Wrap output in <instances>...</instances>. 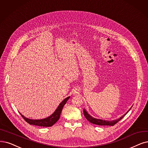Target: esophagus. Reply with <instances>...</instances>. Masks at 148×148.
I'll return each mask as SVG.
<instances>
[{"mask_svg": "<svg viewBox=\"0 0 148 148\" xmlns=\"http://www.w3.org/2000/svg\"><path fill=\"white\" fill-rule=\"evenodd\" d=\"M73 95H79V90H78V89H76V88H75V90H73Z\"/></svg>", "mask_w": 148, "mask_h": 148, "instance_id": "1", "label": "esophagus"}]
</instances>
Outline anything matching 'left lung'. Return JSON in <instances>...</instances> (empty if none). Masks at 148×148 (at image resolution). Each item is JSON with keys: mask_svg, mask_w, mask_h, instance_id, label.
Returning a JSON list of instances; mask_svg holds the SVG:
<instances>
[{"mask_svg": "<svg viewBox=\"0 0 148 148\" xmlns=\"http://www.w3.org/2000/svg\"><path fill=\"white\" fill-rule=\"evenodd\" d=\"M131 108L129 109V110L125 113L124 115H123L121 117H120L118 119L113 120V121H106V120H102V119H97V118H95L93 117H92L91 115L87 113V112L84 109V116L86 118V119L88 120V121H90V123L94 124H96V125H114L115 124H116L118 121H119L130 110Z\"/></svg>", "mask_w": 148, "mask_h": 148, "instance_id": "left-lung-1", "label": "left lung"}]
</instances>
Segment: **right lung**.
I'll return each mask as SVG.
<instances>
[{
    "label": "right lung",
    "mask_w": 148,
    "mask_h": 148,
    "mask_svg": "<svg viewBox=\"0 0 148 148\" xmlns=\"http://www.w3.org/2000/svg\"><path fill=\"white\" fill-rule=\"evenodd\" d=\"M69 97H70L69 96L66 98H65V99L60 103V105L56 109V110L55 111L51 116H49L46 118L41 119H32L25 118L23 115V114L21 113L20 114L22 117L25 119V121L31 125H38V126L42 127H51L55 123H57V121L59 119L60 117V114H61V112L62 111V109L64 106L65 105V103H66L67 101L69 99Z\"/></svg>",
    "instance_id": "obj_1"
}]
</instances>
